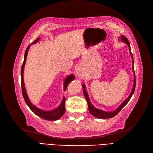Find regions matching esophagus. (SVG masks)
Masks as SVG:
<instances>
[{"label": "esophagus", "instance_id": "34e87169", "mask_svg": "<svg viewBox=\"0 0 153 153\" xmlns=\"http://www.w3.org/2000/svg\"><path fill=\"white\" fill-rule=\"evenodd\" d=\"M76 74H77V76H79L80 79H83L85 73H84V71L83 70V69H82L81 68H79L76 69Z\"/></svg>", "mask_w": 153, "mask_h": 153}]
</instances>
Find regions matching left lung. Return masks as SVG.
Returning <instances> with one entry per match:
<instances>
[{"mask_svg": "<svg viewBox=\"0 0 153 153\" xmlns=\"http://www.w3.org/2000/svg\"><path fill=\"white\" fill-rule=\"evenodd\" d=\"M121 41L123 42H125L126 44H127V45L129 47V51H130V53L131 54V56L132 58V62H133V65H132V69H133V71H134V74L135 75V73H134V59H133V56H132V54L131 53V49H130V43L128 40L127 39V38H126V37L123 35L121 36ZM82 88H84L83 89V93H84V95L85 96V99H86V100L88 102V109H89V113H90L92 115H94V117H97V118H99V119H108V118H111V117H113L114 116H115L120 111L122 110L123 108L126 104L128 102V101L130 100V98L132 97V96L134 94V92L135 90V88H136V78L134 77V85H133V88H132V90L131 91V94H130V95L128 96V97L126 99L125 101L123 102L121 105L119 106L117 108L113 111H110V112H108V111H103L101 110H99L96 108L94 106L92 105V104L91 103L90 100H89V97L88 95V93L85 90V85L84 84H82Z\"/></svg>", "mask_w": 153, "mask_h": 153, "instance_id": "8db88e82", "label": "left lung"}]
</instances>
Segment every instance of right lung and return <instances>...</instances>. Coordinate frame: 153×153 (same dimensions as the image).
<instances>
[{"label": "right lung", "instance_id": "1", "mask_svg": "<svg viewBox=\"0 0 153 153\" xmlns=\"http://www.w3.org/2000/svg\"><path fill=\"white\" fill-rule=\"evenodd\" d=\"M39 39V38H38L37 39H36L34 42H33L31 44L36 43ZM29 48H30V45H28V47L27 48V49H26L25 53L24 62L23 63V65H22L21 71L22 94H23V96L24 97L25 101L26 103H27L28 106L30 108V109L35 114L38 115L39 117H42L45 120H48V121L57 120H58V119L60 118L65 113V97H64V99H63L62 102L60 104V105H59L58 108H56V109L53 110H50V111H45V110H42L36 107L35 106H33L31 103V102L30 101L27 92H26L25 84H24V80H23V71H24V67L25 65L26 59H27L28 51L29 49ZM74 79V76L73 75V74H71V75H69L68 76H67L65 78V81H64V90H66V89H67V88H68L69 84L71 82L73 81Z\"/></svg>", "mask_w": 153, "mask_h": 153}]
</instances>
